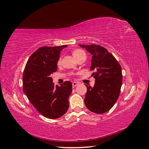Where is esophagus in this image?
<instances>
[{"label": "esophagus", "mask_w": 149, "mask_h": 149, "mask_svg": "<svg viewBox=\"0 0 149 149\" xmlns=\"http://www.w3.org/2000/svg\"><path fill=\"white\" fill-rule=\"evenodd\" d=\"M78 85H79V83L77 82H74L73 83H72V86H73V87H76L77 86H78Z\"/></svg>", "instance_id": "1"}]
</instances>
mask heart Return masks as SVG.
<instances>
[{
  "label": "heart",
  "instance_id": "heart-1",
  "mask_svg": "<svg viewBox=\"0 0 149 149\" xmlns=\"http://www.w3.org/2000/svg\"><path fill=\"white\" fill-rule=\"evenodd\" d=\"M72 55H73L74 57L77 60L79 58L82 57H86V54L85 53V52L84 50H81V49H75L74 50L72 51ZM61 63V58H60L58 59V65H60Z\"/></svg>",
  "mask_w": 149,
  "mask_h": 149
}]
</instances>
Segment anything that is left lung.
<instances>
[{
    "label": "left lung",
    "mask_w": 149,
    "mask_h": 149,
    "mask_svg": "<svg viewBox=\"0 0 149 149\" xmlns=\"http://www.w3.org/2000/svg\"><path fill=\"white\" fill-rule=\"evenodd\" d=\"M92 55L91 70L95 81L93 87H87L84 102L90 111L104 113L111 109L117 100L122 84V69L112 54L99 45H80Z\"/></svg>",
    "instance_id": "obj_1"
}]
</instances>
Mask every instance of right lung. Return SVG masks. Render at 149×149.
<instances>
[{"label": "right lung", "mask_w": 149, "mask_h": 149, "mask_svg": "<svg viewBox=\"0 0 149 149\" xmlns=\"http://www.w3.org/2000/svg\"><path fill=\"white\" fill-rule=\"evenodd\" d=\"M67 45L41 47L33 52L25 65L23 91L38 112L44 117L56 119L69 109V97L72 84L66 81L61 86H54L50 75L57 70L61 50Z\"/></svg>", "instance_id": "1"}]
</instances>
